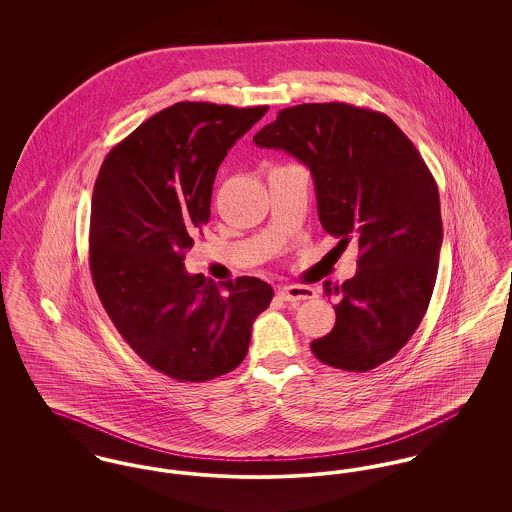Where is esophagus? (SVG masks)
Listing matches in <instances>:
<instances>
[{
    "instance_id": "obj_1",
    "label": "esophagus",
    "mask_w": 512,
    "mask_h": 512,
    "mask_svg": "<svg viewBox=\"0 0 512 512\" xmlns=\"http://www.w3.org/2000/svg\"><path fill=\"white\" fill-rule=\"evenodd\" d=\"M278 295L284 299V301H290V303H299V301H307V299H315L317 292L309 286H284L278 290Z\"/></svg>"
}]
</instances>
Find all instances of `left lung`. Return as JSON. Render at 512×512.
I'll return each mask as SVG.
<instances>
[{
	"instance_id": "1",
	"label": "left lung",
	"mask_w": 512,
	"mask_h": 512,
	"mask_svg": "<svg viewBox=\"0 0 512 512\" xmlns=\"http://www.w3.org/2000/svg\"><path fill=\"white\" fill-rule=\"evenodd\" d=\"M253 142L307 165L322 228L338 247H359L341 286L336 324L311 351L324 365L368 372L399 353L426 315L438 276L443 226L438 184L413 142L388 115L349 103L282 109Z\"/></svg>"
}]
</instances>
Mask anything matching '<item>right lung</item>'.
<instances>
[{"instance_id":"1","label":"right lung","mask_w":512,"mask_h":512,"mask_svg":"<svg viewBox=\"0 0 512 512\" xmlns=\"http://www.w3.org/2000/svg\"><path fill=\"white\" fill-rule=\"evenodd\" d=\"M267 111L174 103L113 147L99 169L90 215L99 301L134 353L178 382H207L240 365L251 324L274 295L253 276L215 284L184 268L211 217L220 163Z\"/></svg>"}]
</instances>
